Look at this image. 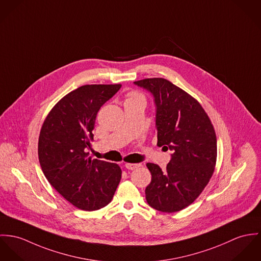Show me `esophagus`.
I'll use <instances>...</instances> for the list:
<instances>
[{
    "label": "esophagus",
    "mask_w": 261,
    "mask_h": 261,
    "mask_svg": "<svg viewBox=\"0 0 261 261\" xmlns=\"http://www.w3.org/2000/svg\"><path fill=\"white\" fill-rule=\"evenodd\" d=\"M141 166V164H138V163H125V167L129 170H134V169H137Z\"/></svg>",
    "instance_id": "esophagus-1"
}]
</instances>
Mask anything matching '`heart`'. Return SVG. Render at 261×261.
I'll use <instances>...</instances> for the list:
<instances>
[{"instance_id": "obj_1", "label": "heart", "mask_w": 261, "mask_h": 261, "mask_svg": "<svg viewBox=\"0 0 261 261\" xmlns=\"http://www.w3.org/2000/svg\"><path fill=\"white\" fill-rule=\"evenodd\" d=\"M138 99H144V97L139 93H132L129 95L126 101H132V100H138Z\"/></svg>"}]
</instances>
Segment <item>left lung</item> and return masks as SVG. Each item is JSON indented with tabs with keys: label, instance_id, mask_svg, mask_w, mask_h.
Returning a JSON list of instances; mask_svg holds the SVG:
<instances>
[{
	"label": "left lung",
	"instance_id": "1",
	"mask_svg": "<svg viewBox=\"0 0 261 261\" xmlns=\"http://www.w3.org/2000/svg\"><path fill=\"white\" fill-rule=\"evenodd\" d=\"M134 84L152 94L157 145L172 151L166 170L147 163L152 179L145 189L146 200L162 212L180 211L200 195L214 172L213 125L199 102L168 80L150 78Z\"/></svg>",
	"mask_w": 261,
	"mask_h": 261
}]
</instances>
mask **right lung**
Segmentation results:
<instances>
[{
    "mask_svg": "<svg viewBox=\"0 0 261 261\" xmlns=\"http://www.w3.org/2000/svg\"><path fill=\"white\" fill-rule=\"evenodd\" d=\"M120 88H77L54 106L40 132L38 155L43 173L67 201L81 210L108 205L121 180L117 164L88 157L97 113Z\"/></svg>",
    "mask_w": 261,
    "mask_h": 261,
    "instance_id": "obj_1",
    "label": "right lung"
}]
</instances>
